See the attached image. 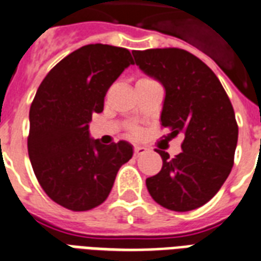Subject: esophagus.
Returning <instances> with one entry per match:
<instances>
[{
  "mask_svg": "<svg viewBox=\"0 0 261 261\" xmlns=\"http://www.w3.org/2000/svg\"><path fill=\"white\" fill-rule=\"evenodd\" d=\"M146 148L145 146H141V145H136L134 146V156L136 158H138V156L144 155V153H146Z\"/></svg>",
  "mask_w": 261,
  "mask_h": 261,
  "instance_id": "34e87169",
  "label": "esophagus"
}]
</instances>
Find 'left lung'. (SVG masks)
Instances as JSON below:
<instances>
[{
    "instance_id": "obj_1",
    "label": "left lung",
    "mask_w": 261,
    "mask_h": 261,
    "mask_svg": "<svg viewBox=\"0 0 261 261\" xmlns=\"http://www.w3.org/2000/svg\"><path fill=\"white\" fill-rule=\"evenodd\" d=\"M137 66L165 88L160 123L169 140L184 136L182 152L165 150L159 173L146 178L155 202L174 212L207 203L231 173L238 142L232 105L221 83L199 58L178 48L133 52Z\"/></svg>"
}]
</instances>
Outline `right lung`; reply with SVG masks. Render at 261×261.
<instances>
[{"label":"right lung","instance_id":"right-lung-1","mask_svg":"<svg viewBox=\"0 0 261 261\" xmlns=\"http://www.w3.org/2000/svg\"><path fill=\"white\" fill-rule=\"evenodd\" d=\"M130 65L128 49L90 44L63 58L38 87L29 113V158L42 190L66 209L99 206L133 158L130 142L103 145L88 130L106 91Z\"/></svg>","mask_w":261,"mask_h":261}]
</instances>
